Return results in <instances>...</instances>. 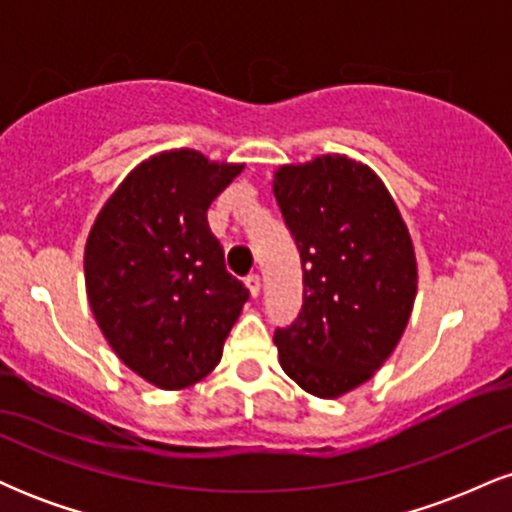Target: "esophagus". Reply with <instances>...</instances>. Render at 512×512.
<instances>
[{
  "label": "esophagus",
  "instance_id": "34e87169",
  "mask_svg": "<svg viewBox=\"0 0 512 512\" xmlns=\"http://www.w3.org/2000/svg\"><path fill=\"white\" fill-rule=\"evenodd\" d=\"M245 286H248L250 296H260V289H262V279H260V274H250V276H245Z\"/></svg>",
  "mask_w": 512,
  "mask_h": 512
}]
</instances>
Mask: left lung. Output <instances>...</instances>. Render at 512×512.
Segmentation results:
<instances>
[{
    "label": "left lung",
    "instance_id": "left-lung-1",
    "mask_svg": "<svg viewBox=\"0 0 512 512\" xmlns=\"http://www.w3.org/2000/svg\"><path fill=\"white\" fill-rule=\"evenodd\" d=\"M274 197L296 238L303 305L274 332L291 380L322 399L363 385L390 358L416 298L411 236L385 182L327 154L274 173Z\"/></svg>",
    "mask_w": 512,
    "mask_h": 512
}]
</instances>
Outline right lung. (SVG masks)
<instances>
[{
  "mask_svg": "<svg viewBox=\"0 0 512 512\" xmlns=\"http://www.w3.org/2000/svg\"><path fill=\"white\" fill-rule=\"evenodd\" d=\"M245 166L173 149L139 163L93 221L86 293L129 370L182 390L221 361L248 289L226 272L207 209Z\"/></svg>",
  "mask_w": 512,
  "mask_h": 512,
  "instance_id": "1",
  "label": "right lung"
}]
</instances>
